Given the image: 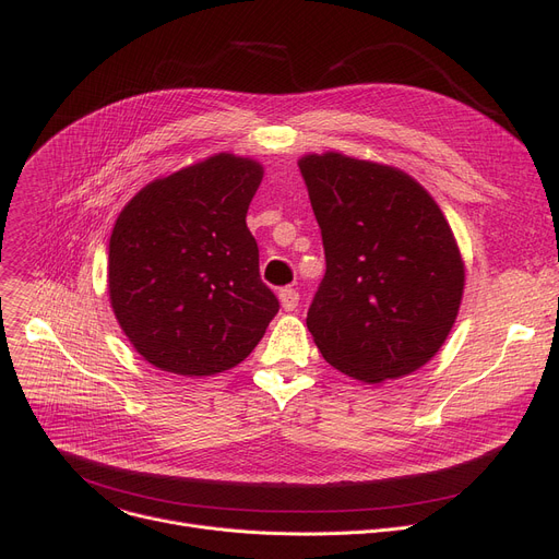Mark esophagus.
<instances>
[{
	"label": "esophagus",
	"mask_w": 559,
	"mask_h": 559,
	"mask_svg": "<svg viewBox=\"0 0 559 559\" xmlns=\"http://www.w3.org/2000/svg\"><path fill=\"white\" fill-rule=\"evenodd\" d=\"M278 301L285 312H292L299 306V292L295 287H285L278 292Z\"/></svg>",
	"instance_id": "34e87169"
}]
</instances>
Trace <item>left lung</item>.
<instances>
[{"label":"left lung","mask_w":559,"mask_h":559,"mask_svg":"<svg viewBox=\"0 0 559 559\" xmlns=\"http://www.w3.org/2000/svg\"><path fill=\"white\" fill-rule=\"evenodd\" d=\"M299 169L326 251L306 317L319 354L367 385L415 373L444 346L464 295L449 219L394 165L324 152Z\"/></svg>","instance_id":"obj_1"}]
</instances>
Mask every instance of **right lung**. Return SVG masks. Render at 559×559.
<instances>
[{
    "instance_id": "obj_1",
    "label": "right lung",
    "mask_w": 559,
    "mask_h": 559,
    "mask_svg": "<svg viewBox=\"0 0 559 559\" xmlns=\"http://www.w3.org/2000/svg\"><path fill=\"white\" fill-rule=\"evenodd\" d=\"M249 156L213 154L146 183L108 245V299L138 354L201 378L240 365L278 312L247 228L262 181Z\"/></svg>"
}]
</instances>
